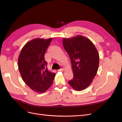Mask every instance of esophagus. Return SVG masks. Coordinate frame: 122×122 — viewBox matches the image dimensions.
Masks as SVG:
<instances>
[{
  "label": "esophagus",
  "instance_id": "34e87169",
  "mask_svg": "<svg viewBox=\"0 0 122 122\" xmlns=\"http://www.w3.org/2000/svg\"><path fill=\"white\" fill-rule=\"evenodd\" d=\"M64 69L63 68H61V69H60L58 70L57 71H64Z\"/></svg>",
  "mask_w": 122,
  "mask_h": 122
}]
</instances>
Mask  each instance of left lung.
I'll use <instances>...</instances> for the list:
<instances>
[{
  "mask_svg": "<svg viewBox=\"0 0 122 122\" xmlns=\"http://www.w3.org/2000/svg\"><path fill=\"white\" fill-rule=\"evenodd\" d=\"M62 44L71 60L74 76L68 83L75 91L84 90L97 74L99 64L98 51L89 39L81 35L64 38Z\"/></svg>",
  "mask_w": 122,
  "mask_h": 122,
  "instance_id": "obj_1",
  "label": "left lung"
}]
</instances>
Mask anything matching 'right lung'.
Wrapping results in <instances>:
<instances>
[{
    "label": "right lung",
    "instance_id": "obj_1",
    "mask_svg": "<svg viewBox=\"0 0 122 122\" xmlns=\"http://www.w3.org/2000/svg\"><path fill=\"white\" fill-rule=\"evenodd\" d=\"M52 38H35L23 47L18 57V66L22 78L32 90L45 92L52 84L55 73L46 67L44 55Z\"/></svg>",
    "mask_w": 122,
    "mask_h": 122
}]
</instances>
